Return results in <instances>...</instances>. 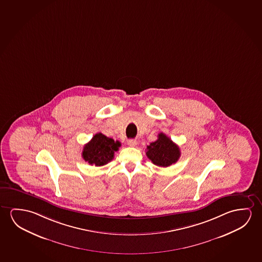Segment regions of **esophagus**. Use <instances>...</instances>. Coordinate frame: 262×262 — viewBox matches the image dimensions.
<instances>
[{
    "instance_id": "obj_1",
    "label": "esophagus",
    "mask_w": 262,
    "mask_h": 262,
    "mask_svg": "<svg viewBox=\"0 0 262 262\" xmlns=\"http://www.w3.org/2000/svg\"><path fill=\"white\" fill-rule=\"evenodd\" d=\"M128 145L129 147H135V146L137 145V141L136 140H129L128 141Z\"/></svg>"
}]
</instances>
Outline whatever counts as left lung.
Segmentation results:
<instances>
[{
    "label": "left lung",
    "mask_w": 262,
    "mask_h": 262,
    "mask_svg": "<svg viewBox=\"0 0 262 262\" xmlns=\"http://www.w3.org/2000/svg\"><path fill=\"white\" fill-rule=\"evenodd\" d=\"M146 155L153 164L160 167H169L177 162L181 157V150L176 143L164 133H161L158 135L157 141L147 146Z\"/></svg>",
    "instance_id": "1"
}]
</instances>
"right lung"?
<instances>
[{
  "label": "right lung",
  "mask_w": 262,
  "mask_h": 262,
  "mask_svg": "<svg viewBox=\"0 0 262 262\" xmlns=\"http://www.w3.org/2000/svg\"><path fill=\"white\" fill-rule=\"evenodd\" d=\"M119 147H121L120 141L97 133L83 147L82 158L91 165L103 166L113 160Z\"/></svg>",
  "instance_id": "obj_1"
}]
</instances>
